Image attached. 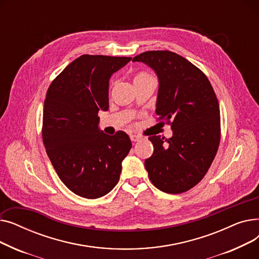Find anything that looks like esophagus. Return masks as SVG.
Wrapping results in <instances>:
<instances>
[{
	"label": "esophagus",
	"instance_id": "1",
	"mask_svg": "<svg viewBox=\"0 0 259 259\" xmlns=\"http://www.w3.org/2000/svg\"><path fill=\"white\" fill-rule=\"evenodd\" d=\"M130 139H131V141L132 142H138V141H140L141 140V137L140 135H137V134H132V135H130Z\"/></svg>",
	"mask_w": 259,
	"mask_h": 259
}]
</instances>
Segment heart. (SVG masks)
Instances as JSON below:
<instances>
[{"mask_svg": "<svg viewBox=\"0 0 259 259\" xmlns=\"http://www.w3.org/2000/svg\"><path fill=\"white\" fill-rule=\"evenodd\" d=\"M148 80H155V78L147 71H139L134 76V84L144 83V81H148ZM114 85H115V80H111L110 88H112Z\"/></svg>", "mask_w": 259, "mask_h": 259, "instance_id": "1", "label": "heart"}]
</instances>
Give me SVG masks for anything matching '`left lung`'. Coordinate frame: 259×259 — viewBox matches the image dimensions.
<instances>
[{"mask_svg": "<svg viewBox=\"0 0 259 259\" xmlns=\"http://www.w3.org/2000/svg\"><path fill=\"white\" fill-rule=\"evenodd\" d=\"M155 70L159 88L157 120L171 126L169 140L151 135L153 154L145 160L151 183L160 191L180 194L208 172L221 142V111L206 74L180 54L146 51L134 57Z\"/></svg>", "mask_w": 259, "mask_h": 259, "instance_id": "left-lung-1", "label": "left lung"}]
</instances>
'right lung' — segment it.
<instances>
[{
    "label": "right lung",
    "instance_id": "add662e5",
    "mask_svg": "<svg viewBox=\"0 0 259 259\" xmlns=\"http://www.w3.org/2000/svg\"><path fill=\"white\" fill-rule=\"evenodd\" d=\"M130 60L83 54L47 90L42 126L46 152L63 184L80 197L110 192L131 149L126 132L100 131L98 116L100 109L109 108V78Z\"/></svg>",
    "mask_w": 259,
    "mask_h": 259
}]
</instances>
